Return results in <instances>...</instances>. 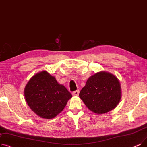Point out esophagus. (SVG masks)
Instances as JSON below:
<instances>
[{
  "label": "esophagus",
  "mask_w": 147,
  "mask_h": 147,
  "mask_svg": "<svg viewBox=\"0 0 147 147\" xmlns=\"http://www.w3.org/2000/svg\"><path fill=\"white\" fill-rule=\"evenodd\" d=\"M79 94V90H77V91H75L74 92H73L72 95L73 96H78V95Z\"/></svg>",
  "instance_id": "1"
}]
</instances>
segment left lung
<instances>
[{"instance_id": "obj_1", "label": "left lung", "mask_w": 147, "mask_h": 147, "mask_svg": "<svg viewBox=\"0 0 147 147\" xmlns=\"http://www.w3.org/2000/svg\"><path fill=\"white\" fill-rule=\"evenodd\" d=\"M121 96V84L117 76L104 71L90 76L79 93L88 109L98 115L115 108Z\"/></svg>"}]
</instances>
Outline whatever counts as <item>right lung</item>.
<instances>
[{
  "instance_id": "obj_1",
  "label": "right lung",
  "mask_w": 147,
  "mask_h": 147,
  "mask_svg": "<svg viewBox=\"0 0 147 147\" xmlns=\"http://www.w3.org/2000/svg\"><path fill=\"white\" fill-rule=\"evenodd\" d=\"M24 98L30 109L40 118L52 119L65 107L72 95L47 71L34 75L24 90Z\"/></svg>"
}]
</instances>
